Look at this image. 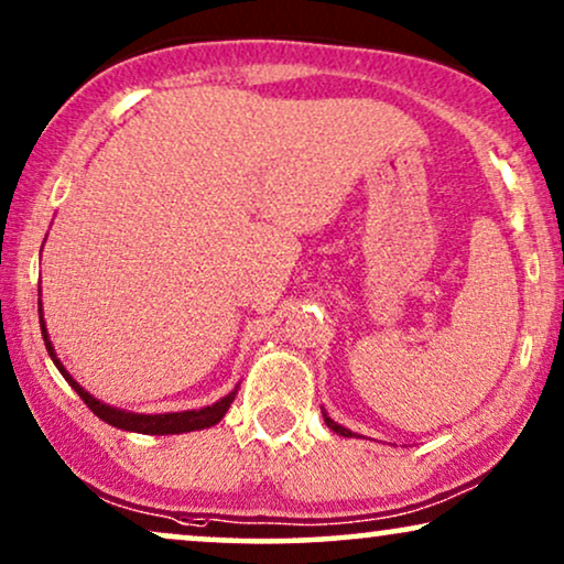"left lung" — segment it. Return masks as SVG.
Masks as SVG:
<instances>
[{
    "label": "left lung",
    "mask_w": 564,
    "mask_h": 564,
    "mask_svg": "<svg viewBox=\"0 0 564 564\" xmlns=\"http://www.w3.org/2000/svg\"><path fill=\"white\" fill-rule=\"evenodd\" d=\"M323 419H326V426L330 429V431H336V434H341V436H354L351 434V431L349 429H344V426H338V423L334 421V419H328V415L326 413H323Z\"/></svg>",
    "instance_id": "left-lung-1"
}]
</instances>
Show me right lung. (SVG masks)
<instances>
[{
  "label": "right lung",
  "mask_w": 564,
  "mask_h": 564,
  "mask_svg": "<svg viewBox=\"0 0 564 564\" xmlns=\"http://www.w3.org/2000/svg\"><path fill=\"white\" fill-rule=\"evenodd\" d=\"M37 313H41V330H43V341H45V349H48L53 365L58 367V372L66 377V382L72 384L76 395H79L84 403L91 413L97 415V419H102L105 423H110L115 429H122V431H135V434H151V436H166V434H187V431H199V429H210L218 423L226 411L234 403L236 392H228L226 398H220L218 403L207 405V408H199V411H182V413H156V415H145V413H128V411H120V408H112L102 403V400H97L95 395H89L87 390L82 388L79 382L74 380L72 375L66 372V367L61 365V359L56 357V349H53L51 338H48V328H45V321H43V307H41V300H37Z\"/></svg>",
  "instance_id": "1"
}]
</instances>
